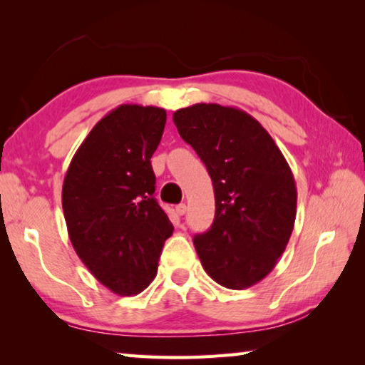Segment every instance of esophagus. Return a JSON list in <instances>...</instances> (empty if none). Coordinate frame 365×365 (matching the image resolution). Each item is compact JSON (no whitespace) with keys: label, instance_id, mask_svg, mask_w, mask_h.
<instances>
[{"label":"esophagus","instance_id":"1","mask_svg":"<svg viewBox=\"0 0 365 365\" xmlns=\"http://www.w3.org/2000/svg\"><path fill=\"white\" fill-rule=\"evenodd\" d=\"M175 212H177L178 215H183L185 212H187V205H178V206L175 207Z\"/></svg>","mask_w":365,"mask_h":365}]
</instances>
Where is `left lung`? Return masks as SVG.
Masks as SVG:
<instances>
[{"label":"left lung","mask_w":365,"mask_h":365,"mask_svg":"<svg viewBox=\"0 0 365 365\" xmlns=\"http://www.w3.org/2000/svg\"><path fill=\"white\" fill-rule=\"evenodd\" d=\"M180 137L211 175L215 217L193 245L219 285L245 289L270 274L296 219V183L279 146L242 109L197 103L174 113Z\"/></svg>","instance_id":"1"}]
</instances>
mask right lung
I'll use <instances>...</instances> for the list:
<instances>
[{
  "mask_svg": "<svg viewBox=\"0 0 365 365\" xmlns=\"http://www.w3.org/2000/svg\"><path fill=\"white\" fill-rule=\"evenodd\" d=\"M165 110L120 104L91 128L66 172L63 209L77 256L95 279L120 296L154 280L172 227L154 197L151 156Z\"/></svg>",
  "mask_w": 365,
  "mask_h": 365,
  "instance_id": "right-lung-1",
  "label": "right lung"
}]
</instances>
